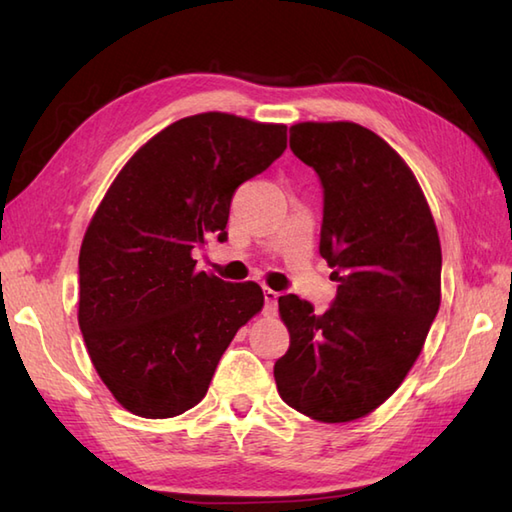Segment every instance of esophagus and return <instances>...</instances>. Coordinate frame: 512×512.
<instances>
[{"instance_id": "34e87169", "label": "esophagus", "mask_w": 512, "mask_h": 512, "mask_svg": "<svg viewBox=\"0 0 512 512\" xmlns=\"http://www.w3.org/2000/svg\"><path fill=\"white\" fill-rule=\"evenodd\" d=\"M264 310L268 312V314H275L277 312V301H279V292H275V290H270V288H266L264 290Z\"/></svg>"}]
</instances>
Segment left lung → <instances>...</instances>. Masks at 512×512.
<instances>
[{
    "mask_svg": "<svg viewBox=\"0 0 512 512\" xmlns=\"http://www.w3.org/2000/svg\"><path fill=\"white\" fill-rule=\"evenodd\" d=\"M290 149L321 180L319 253L339 288L323 314L279 297L290 347L275 383L312 420L350 422L383 405L422 352L440 308V237L407 162L369 129L299 123Z\"/></svg>",
    "mask_w": 512,
    "mask_h": 512,
    "instance_id": "left-lung-1",
    "label": "left lung"
}]
</instances>
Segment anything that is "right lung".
I'll list each match as a JSON object with an SVG mask.
<instances>
[{
    "mask_svg": "<svg viewBox=\"0 0 512 512\" xmlns=\"http://www.w3.org/2000/svg\"><path fill=\"white\" fill-rule=\"evenodd\" d=\"M286 132L222 112L180 118L129 158L96 209L79 255V325L94 369L136 416L198 405L262 310L255 281L206 275L191 253L209 235L224 242L235 189L284 154Z\"/></svg>",
    "mask_w": 512,
    "mask_h": 512,
    "instance_id": "add662e5",
    "label": "right lung"
}]
</instances>
